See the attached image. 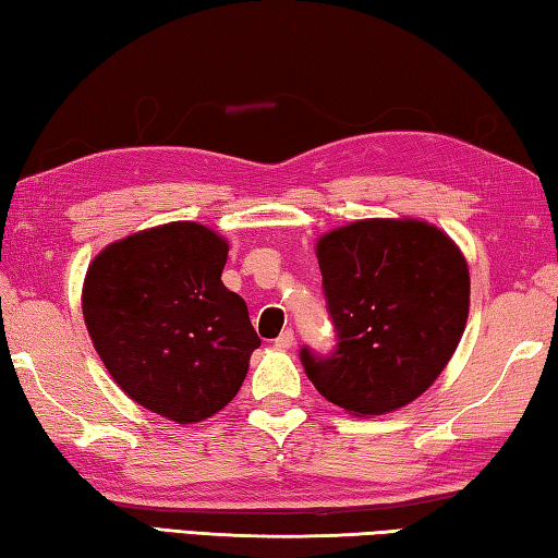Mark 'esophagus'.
I'll return each instance as SVG.
<instances>
[{
    "instance_id": "obj_1",
    "label": "esophagus",
    "mask_w": 558,
    "mask_h": 558,
    "mask_svg": "<svg viewBox=\"0 0 558 558\" xmlns=\"http://www.w3.org/2000/svg\"><path fill=\"white\" fill-rule=\"evenodd\" d=\"M276 347L282 349V351H288V349L295 347V333H292V329H286V331L280 333V337L276 339Z\"/></svg>"
}]
</instances>
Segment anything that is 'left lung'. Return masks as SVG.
<instances>
[{"instance_id": "8db88e82", "label": "left lung", "mask_w": 558, "mask_h": 558, "mask_svg": "<svg viewBox=\"0 0 558 558\" xmlns=\"http://www.w3.org/2000/svg\"><path fill=\"white\" fill-rule=\"evenodd\" d=\"M339 333L329 359L302 349L324 398L356 417L404 408L447 368L471 307L461 248L422 219H361L317 241Z\"/></svg>"}]
</instances>
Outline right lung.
I'll return each mask as SVG.
<instances>
[{
	"mask_svg": "<svg viewBox=\"0 0 558 558\" xmlns=\"http://www.w3.org/2000/svg\"><path fill=\"white\" fill-rule=\"evenodd\" d=\"M229 241L197 221L136 231L93 258L83 317L109 376L141 408L195 424L234 400L260 347L221 282Z\"/></svg>",
	"mask_w": 558,
	"mask_h": 558,
	"instance_id": "obj_1",
	"label": "right lung"
}]
</instances>
